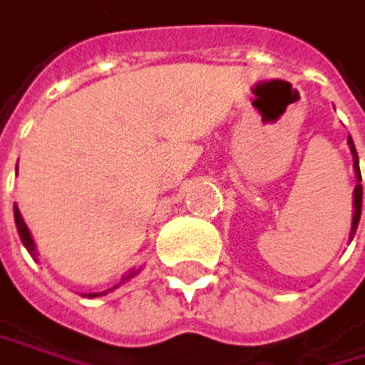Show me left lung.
Instances as JSON below:
<instances>
[{
	"mask_svg": "<svg viewBox=\"0 0 365 365\" xmlns=\"http://www.w3.org/2000/svg\"><path fill=\"white\" fill-rule=\"evenodd\" d=\"M348 144H350V150H353V158H355V170H357V186H355V215H353V230H350V238L357 232V225H359V217H361V173H359V158H357V150H355V144H353V138H348Z\"/></svg>",
	"mask_w": 365,
	"mask_h": 365,
	"instance_id": "1",
	"label": "left lung"
}]
</instances>
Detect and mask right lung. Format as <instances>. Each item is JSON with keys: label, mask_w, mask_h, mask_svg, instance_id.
Segmentation results:
<instances>
[{"label": "right lung", "mask_w": 365, "mask_h": 365, "mask_svg": "<svg viewBox=\"0 0 365 365\" xmlns=\"http://www.w3.org/2000/svg\"><path fill=\"white\" fill-rule=\"evenodd\" d=\"M15 223H17V232H19V238H21V243L26 245V250L30 252V256L32 258H36V250H34V241H32V236H30V230H28V225H26V221H24V217H21V212H19V207L15 205ZM138 272H131L127 278L124 280H129V278H133Z\"/></svg>", "instance_id": "add662e5"}]
</instances>
